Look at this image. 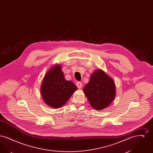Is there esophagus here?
Here are the masks:
<instances>
[{"label":"esophagus","mask_w":153,"mask_h":153,"mask_svg":"<svg viewBox=\"0 0 153 153\" xmlns=\"http://www.w3.org/2000/svg\"><path fill=\"white\" fill-rule=\"evenodd\" d=\"M76 86L78 88H82V83L81 82H77L76 83Z\"/></svg>","instance_id":"34e87169"}]
</instances>
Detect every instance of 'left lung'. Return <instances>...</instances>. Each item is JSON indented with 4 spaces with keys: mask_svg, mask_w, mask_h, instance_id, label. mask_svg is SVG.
<instances>
[{
    "mask_svg": "<svg viewBox=\"0 0 153 153\" xmlns=\"http://www.w3.org/2000/svg\"><path fill=\"white\" fill-rule=\"evenodd\" d=\"M83 91L91 105L96 110L109 107L116 96L114 81L100 69L92 73Z\"/></svg>",
    "mask_w": 153,
    "mask_h": 153,
    "instance_id": "obj_1",
    "label": "left lung"
}]
</instances>
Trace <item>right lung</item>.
<instances>
[{
    "label": "right lung",
    "instance_id": "add662e5",
    "mask_svg": "<svg viewBox=\"0 0 153 153\" xmlns=\"http://www.w3.org/2000/svg\"><path fill=\"white\" fill-rule=\"evenodd\" d=\"M77 88L72 81L64 77L61 64H56L46 72L40 88L45 104L54 108L64 106Z\"/></svg>",
    "mask_w": 153,
    "mask_h": 153
}]
</instances>
